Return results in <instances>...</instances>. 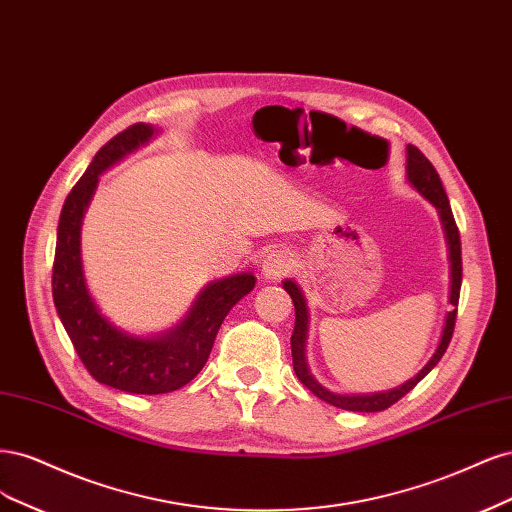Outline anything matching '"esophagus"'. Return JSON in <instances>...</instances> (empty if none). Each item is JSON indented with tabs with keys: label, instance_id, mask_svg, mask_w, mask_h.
Listing matches in <instances>:
<instances>
[{
	"label": "esophagus",
	"instance_id": "esophagus-1",
	"mask_svg": "<svg viewBox=\"0 0 512 512\" xmlns=\"http://www.w3.org/2000/svg\"><path fill=\"white\" fill-rule=\"evenodd\" d=\"M293 268H295L293 255L285 249H276V251H270L266 257H263L261 274H263V278H268V280H280V278H285Z\"/></svg>",
	"mask_w": 512,
	"mask_h": 512
}]
</instances>
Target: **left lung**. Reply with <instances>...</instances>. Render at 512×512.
Returning <instances> with one entry per match:
<instances>
[{
    "instance_id": "8db88e82",
    "label": "left lung",
    "mask_w": 512,
    "mask_h": 512,
    "mask_svg": "<svg viewBox=\"0 0 512 512\" xmlns=\"http://www.w3.org/2000/svg\"><path fill=\"white\" fill-rule=\"evenodd\" d=\"M406 178L408 183L415 187L427 202L434 204L440 221L444 227V236H447V244H449V261H451V312L447 315V321H444V329L440 336V344L436 353L432 355V359L427 361V366H423V370L406 381L404 385L395 387L391 391H383V393H372V395H340L325 389L315 376L310 374L308 364H306V338H308V306L304 300L302 289L293 283V280H285L283 287L285 291L291 295L293 306H295V327H293V336H291V355H293V370L298 374V378L302 381V385H306L312 393L321 398L323 402L332 404L336 408L342 410H353V412H378L385 410L389 406H393L398 400H402L404 395L415 389V385L421 381V378L430 372L440 357L447 351V346L451 342L453 329H455V319H457V304H459V289H461V242H459V229L455 225L453 219V210L449 204V197L444 193L442 180L436 172V168L430 163L417 146L408 144L406 146Z\"/></svg>"
}]
</instances>
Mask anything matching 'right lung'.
Here are the masks:
<instances>
[{
  "mask_svg": "<svg viewBox=\"0 0 512 512\" xmlns=\"http://www.w3.org/2000/svg\"><path fill=\"white\" fill-rule=\"evenodd\" d=\"M157 129L136 123L106 142L87 172L72 187L57 227L53 263V300L82 364L97 383L127 393H170L193 381L204 368L227 312L255 287L251 272L210 283L197 295L187 317L170 332L140 338L112 325L93 302L80 257V225L97 187L112 163L136 151Z\"/></svg>",
  "mask_w": 512,
  "mask_h": 512,
  "instance_id": "1",
  "label": "right lung"
}]
</instances>
